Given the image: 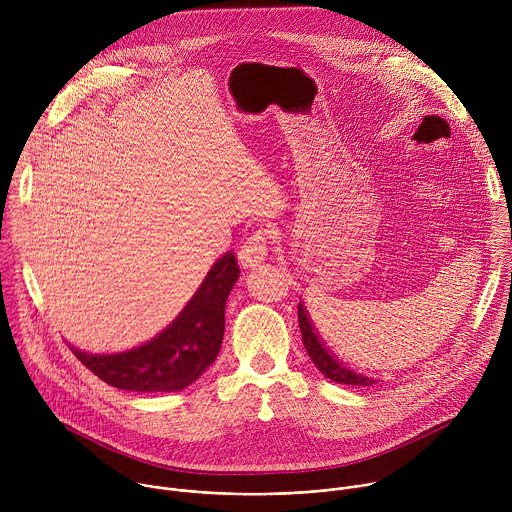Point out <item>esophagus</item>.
Masks as SVG:
<instances>
[{
    "label": "esophagus",
    "mask_w": 512,
    "mask_h": 512,
    "mask_svg": "<svg viewBox=\"0 0 512 512\" xmlns=\"http://www.w3.org/2000/svg\"><path fill=\"white\" fill-rule=\"evenodd\" d=\"M269 239H271V231L269 229H257L255 233H251L241 249H239V263L243 269H251V267H257L265 261L267 257V245H269Z\"/></svg>",
    "instance_id": "34e87169"
}]
</instances>
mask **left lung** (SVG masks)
<instances>
[{
    "instance_id": "left-lung-1",
    "label": "left lung",
    "mask_w": 512,
    "mask_h": 512,
    "mask_svg": "<svg viewBox=\"0 0 512 512\" xmlns=\"http://www.w3.org/2000/svg\"><path fill=\"white\" fill-rule=\"evenodd\" d=\"M298 320H300V330H302V340H304V346H306V352L310 354L312 362L318 367V371L328 377L330 381L334 383H340V385H356V387H373L377 381L362 375V373H356L354 369L350 367H344L342 360H338L330 348L324 346L322 338L318 336L310 316H308V310L304 308V304L300 302L298 304Z\"/></svg>"
}]
</instances>
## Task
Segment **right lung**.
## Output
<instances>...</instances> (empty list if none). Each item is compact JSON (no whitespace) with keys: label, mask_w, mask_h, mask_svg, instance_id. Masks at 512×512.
I'll return each mask as SVG.
<instances>
[{"label":"right lung","mask_w":512,"mask_h":512,"mask_svg":"<svg viewBox=\"0 0 512 512\" xmlns=\"http://www.w3.org/2000/svg\"><path fill=\"white\" fill-rule=\"evenodd\" d=\"M239 273L235 255H223L176 320L150 342L113 354H91L68 346L93 375L111 387L137 393L182 391L210 367L221 350L225 304Z\"/></svg>","instance_id":"right-lung-1"}]
</instances>
